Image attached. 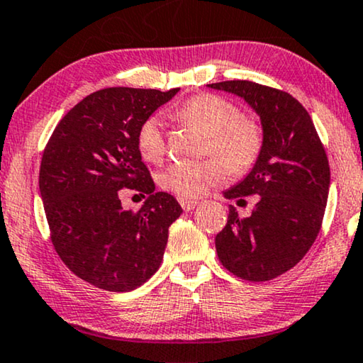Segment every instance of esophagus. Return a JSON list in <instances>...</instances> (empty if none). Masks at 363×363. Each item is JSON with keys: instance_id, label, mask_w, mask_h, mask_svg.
Here are the masks:
<instances>
[{"instance_id": "34e87169", "label": "esophagus", "mask_w": 363, "mask_h": 363, "mask_svg": "<svg viewBox=\"0 0 363 363\" xmlns=\"http://www.w3.org/2000/svg\"><path fill=\"white\" fill-rule=\"evenodd\" d=\"M179 203H181V207L184 208V211H187V212L194 211V208L199 206L197 201H191V199H179Z\"/></svg>"}]
</instances>
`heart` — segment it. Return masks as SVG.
Returning a JSON list of instances; mask_svg holds the SVG:
<instances>
[{
    "mask_svg": "<svg viewBox=\"0 0 363 363\" xmlns=\"http://www.w3.org/2000/svg\"><path fill=\"white\" fill-rule=\"evenodd\" d=\"M176 118L194 126L207 136L206 155L216 156L202 162H174L160 174L164 191L179 199H199L225 179L228 169H252L263 150L259 123L245 118L233 101L213 94L189 99L176 110ZM138 151L147 162H160L166 155L164 123L152 115L143 121L136 136ZM219 160H217L216 157Z\"/></svg>",
    "mask_w": 363,
    "mask_h": 363,
    "instance_id": "heart-1",
    "label": "heart"
}]
</instances>
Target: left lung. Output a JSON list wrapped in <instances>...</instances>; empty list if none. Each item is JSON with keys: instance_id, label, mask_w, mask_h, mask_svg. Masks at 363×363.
I'll use <instances>...</instances> for the list:
<instances>
[{"instance_id": "obj_1", "label": "left lung", "mask_w": 363, "mask_h": 363, "mask_svg": "<svg viewBox=\"0 0 363 363\" xmlns=\"http://www.w3.org/2000/svg\"><path fill=\"white\" fill-rule=\"evenodd\" d=\"M232 91L262 118L263 150L227 199L258 196L252 216L228 220L216 237L220 263L247 281H269L296 267L323 227L330 169L324 145L308 110L288 91L250 80L208 84Z\"/></svg>"}]
</instances>
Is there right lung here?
Here are the masks:
<instances>
[{"instance_id":"obj_1","label":"right lung","mask_w":363,"mask_h":363,"mask_svg":"<svg viewBox=\"0 0 363 363\" xmlns=\"http://www.w3.org/2000/svg\"><path fill=\"white\" fill-rule=\"evenodd\" d=\"M177 91L96 90L67 111L44 147L39 189L50 240L65 267L96 288L125 293L146 283L182 213L171 194L155 192L136 145L143 121ZM121 188L146 195L145 206L125 211Z\"/></svg>"}]
</instances>
